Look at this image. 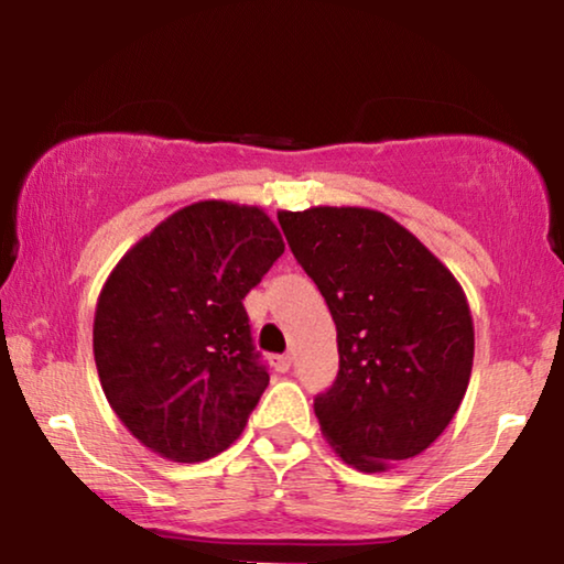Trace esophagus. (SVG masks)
I'll list each match as a JSON object with an SVG mask.
<instances>
[{
	"label": "esophagus",
	"mask_w": 564,
	"mask_h": 564,
	"mask_svg": "<svg viewBox=\"0 0 564 564\" xmlns=\"http://www.w3.org/2000/svg\"><path fill=\"white\" fill-rule=\"evenodd\" d=\"M272 367L276 369V372H288V369L292 367V357H290V354H280V357H272Z\"/></svg>",
	"instance_id": "1"
}]
</instances>
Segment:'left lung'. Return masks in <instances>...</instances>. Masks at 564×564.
Returning <instances> with one entry per match:
<instances>
[{
  "label": "left lung",
  "mask_w": 564,
  "mask_h": 564,
  "mask_svg": "<svg viewBox=\"0 0 564 564\" xmlns=\"http://www.w3.org/2000/svg\"><path fill=\"white\" fill-rule=\"evenodd\" d=\"M276 218L336 323L338 375L315 398L326 442L359 473L426 452L473 375L475 326L462 284L380 210L321 205Z\"/></svg>",
  "instance_id": "1"
}]
</instances>
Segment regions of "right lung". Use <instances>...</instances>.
<instances>
[{
	"mask_svg": "<svg viewBox=\"0 0 564 564\" xmlns=\"http://www.w3.org/2000/svg\"><path fill=\"white\" fill-rule=\"evenodd\" d=\"M284 253L257 205L203 199L118 261L95 311V361L115 415L172 462H205L241 436L269 375L243 297Z\"/></svg>",
	"mask_w": 564,
	"mask_h": 564,
	"instance_id": "right-lung-1",
	"label": "right lung"
}]
</instances>
